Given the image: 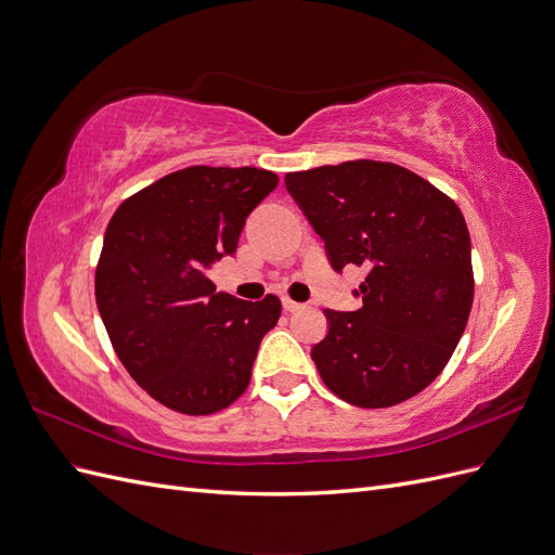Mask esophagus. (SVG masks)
<instances>
[{"label":"esophagus","mask_w":555,"mask_h":555,"mask_svg":"<svg viewBox=\"0 0 555 555\" xmlns=\"http://www.w3.org/2000/svg\"><path fill=\"white\" fill-rule=\"evenodd\" d=\"M282 308L287 310V312H296V310L304 308V304H296V300H292V298L284 296V298H282Z\"/></svg>","instance_id":"esophagus-1"}]
</instances>
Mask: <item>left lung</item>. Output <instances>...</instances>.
<instances>
[{
  "label": "left lung",
  "instance_id": "left-lung-1",
  "mask_svg": "<svg viewBox=\"0 0 555 555\" xmlns=\"http://www.w3.org/2000/svg\"><path fill=\"white\" fill-rule=\"evenodd\" d=\"M324 241L333 271L367 268L354 312L324 310L310 357L357 408H391L442 373L465 331L475 278L463 212L428 180L389 162H345L284 176Z\"/></svg>",
  "mask_w": 555,
  "mask_h": 555
}]
</instances>
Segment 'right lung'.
Wrapping results in <instances>:
<instances>
[{"label": "right lung", "mask_w": 555, "mask_h": 555, "mask_svg": "<svg viewBox=\"0 0 555 555\" xmlns=\"http://www.w3.org/2000/svg\"><path fill=\"white\" fill-rule=\"evenodd\" d=\"M278 188L273 171L190 166L129 196L111 217L94 294L117 359L162 405L229 408L249 384L280 298L215 292L210 266L238 247L247 215Z\"/></svg>", "instance_id": "add662e5"}]
</instances>
